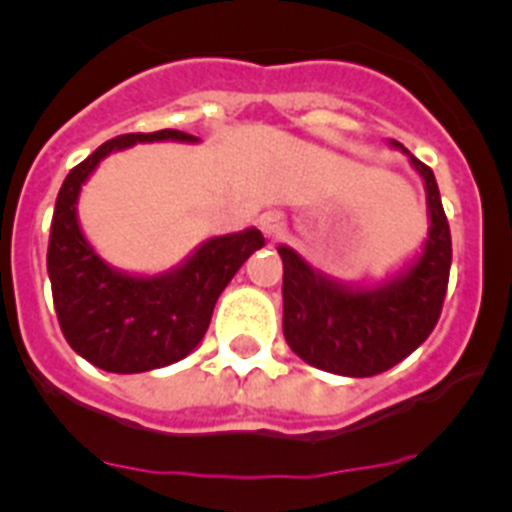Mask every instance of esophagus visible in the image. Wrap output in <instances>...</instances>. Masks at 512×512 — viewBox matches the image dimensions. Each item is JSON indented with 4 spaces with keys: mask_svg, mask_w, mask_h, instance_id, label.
Returning <instances> with one entry per match:
<instances>
[{
    "mask_svg": "<svg viewBox=\"0 0 512 512\" xmlns=\"http://www.w3.org/2000/svg\"><path fill=\"white\" fill-rule=\"evenodd\" d=\"M259 228L264 230L266 235H277V233H282V228H284L282 215H277V212H264V215L259 217Z\"/></svg>",
    "mask_w": 512,
    "mask_h": 512,
    "instance_id": "34e87169",
    "label": "esophagus"
}]
</instances>
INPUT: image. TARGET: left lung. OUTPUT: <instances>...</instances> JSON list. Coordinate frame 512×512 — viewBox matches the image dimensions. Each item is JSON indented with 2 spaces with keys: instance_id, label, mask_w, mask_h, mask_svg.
<instances>
[{
  "instance_id": "8db88e82",
  "label": "left lung",
  "mask_w": 512,
  "mask_h": 512,
  "mask_svg": "<svg viewBox=\"0 0 512 512\" xmlns=\"http://www.w3.org/2000/svg\"><path fill=\"white\" fill-rule=\"evenodd\" d=\"M418 171L428 207V235L408 266L384 282L354 284L323 274L292 246H277L284 264V338L305 364L341 377H374L431 336L451 269V233L433 171L402 148Z\"/></svg>"
}]
</instances>
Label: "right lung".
Here are the masks:
<instances>
[{
  "instance_id": "1",
  "label": "right lung",
  "mask_w": 512,
  "mask_h": 512,
  "mask_svg": "<svg viewBox=\"0 0 512 512\" xmlns=\"http://www.w3.org/2000/svg\"><path fill=\"white\" fill-rule=\"evenodd\" d=\"M158 140L200 143L182 130L117 135L69 171L53 210L48 277L58 323L76 354L104 372H151L192 354L205 338L217 297L266 243L261 230L246 228L212 235L182 264L158 274H130L107 264L81 230V187L110 153Z\"/></svg>"
}]
</instances>
